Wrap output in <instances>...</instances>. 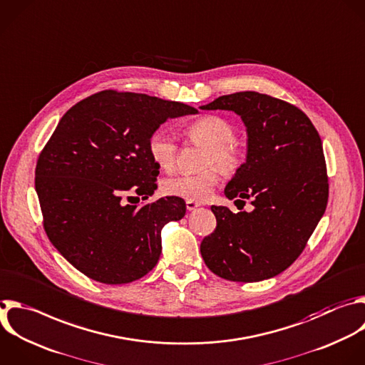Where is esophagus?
Returning a JSON list of instances; mask_svg holds the SVG:
<instances>
[{"label": "esophagus", "instance_id": "34e87169", "mask_svg": "<svg viewBox=\"0 0 365 365\" xmlns=\"http://www.w3.org/2000/svg\"><path fill=\"white\" fill-rule=\"evenodd\" d=\"M200 205L199 203H196V202H193V200H186V207H187V210H195L196 207H199Z\"/></svg>", "mask_w": 365, "mask_h": 365}]
</instances>
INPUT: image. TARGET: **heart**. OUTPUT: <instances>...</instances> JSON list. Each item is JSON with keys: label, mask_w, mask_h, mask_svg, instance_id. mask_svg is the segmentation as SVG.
<instances>
[{"label": "heart", "mask_w": 365, "mask_h": 365, "mask_svg": "<svg viewBox=\"0 0 365 365\" xmlns=\"http://www.w3.org/2000/svg\"><path fill=\"white\" fill-rule=\"evenodd\" d=\"M185 135L189 142L207 152L203 169L215 165L223 175H233L245 160L244 148L233 140L235 128L220 115L207 114L192 121L185 129ZM149 153L160 169L172 170L178 158L176 139L162 129L153 132L149 138ZM215 170L197 175L169 176L163 180L162 190L168 196L203 202L219 183V173Z\"/></svg>", "instance_id": "obj_1"}]
</instances>
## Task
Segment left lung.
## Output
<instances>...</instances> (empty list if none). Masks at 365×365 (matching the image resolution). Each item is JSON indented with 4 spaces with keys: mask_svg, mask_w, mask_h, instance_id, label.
<instances>
[{
    "mask_svg": "<svg viewBox=\"0 0 365 365\" xmlns=\"http://www.w3.org/2000/svg\"><path fill=\"white\" fill-rule=\"evenodd\" d=\"M200 108L235 111L244 121L247 162L225 195L240 202L251 199L254 206L237 213L212 206L216 229L202 240V258L227 281L277 277L301 255L327 207L321 138L302 110L257 91L220 96Z\"/></svg>",
    "mask_w": 365,
    "mask_h": 365,
    "instance_id": "left-lung-1",
    "label": "left lung"
}]
</instances>
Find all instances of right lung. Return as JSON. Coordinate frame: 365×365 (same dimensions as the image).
I'll list each match as a JSON object with an SVG mask.
<instances>
[{
    "label": "right lung",
    "mask_w": 365,
    "mask_h": 365,
    "mask_svg": "<svg viewBox=\"0 0 365 365\" xmlns=\"http://www.w3.org/2000/svg\"><path fill=\"white\" fill-rule=\"evenodd\" d=\"M196 113L179 101L106 90L61 117L40 153L36 190L48 239L81 274L118 285L156 267L162 227L182 219L186 203L166 196L138 206L123 196L155 193L159 166L149 138L168 118Z\"/></svg>",
    "instance_id": "right-lung-1"
}]
</instances>
